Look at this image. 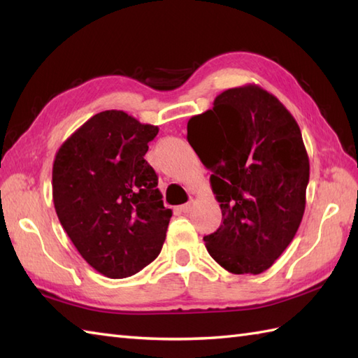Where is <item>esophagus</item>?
<instances>
[{
	"label": "esophagus",
	"mask_w": 358,
	"mask_h": 358,
	"mask_svg": "<svg viewBox=\"0 0 358 358\" xmlns=\"http://www.w3.org/2000/svg\"><path fill=\"white\" fill-rule=\"evenodd\" d=\"M192 208H194V201H189V203H186V204H181L180 210L185 212V214H187V212L192 210Z\"/></svg>",
	"instance_id": "34e87169"
}]
</instances>
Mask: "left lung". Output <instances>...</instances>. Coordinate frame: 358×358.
Returning a JSON list of instances; mask_svg holds the SVG:
<instances>
[{"label": "left lung", "mask_w": 358, "mask_h": 358, "mask_svg": "<svg viewBox=\"0 0 358 358\" xmlns=\"http://www.w3.org/2000/svg\"><path fill=\"white\" fill-rule=\"evenodd\" d=\"M187 141L212 172L223 223L204 237L232 273H262L295 237L306 208L309 157L300 127L258 85L227 89L187 121Z\"/></svg>", "instance_id": "8db88e82"}]
</instances>
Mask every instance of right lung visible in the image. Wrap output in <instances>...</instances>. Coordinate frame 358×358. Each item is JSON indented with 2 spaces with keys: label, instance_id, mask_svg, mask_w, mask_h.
<instances>
[{
  "label": "right lung",
  "instance_id": "obj_1",
  "mask_svg": "<svg viewBox=\"0 0 358 358\" xmlns=\"http://www.w3.org/2000/svg\"><path fill=\"white\" fill-rule=\"evenodd\" d=\"M158 126L123 110L89 118L55 154L52 199L80 255L109 278H126L162 252L172 210L144 159Z\"/></svg>",
  "mask_w": 358,
  "mask_h": 358
}]
</instances>
